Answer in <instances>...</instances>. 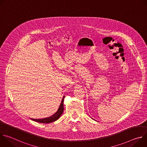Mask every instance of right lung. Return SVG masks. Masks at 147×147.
I'll use <instances>...</instances> for the list:
<instances>
[{
  "label": "right lung",
  "mask_w": 147,
  "mask_h": 147,
  "mask_svg": "<svg viewBox=\"0 0 147 147\" xmlns=\"http://www.w3.org/2000/svg\"><path fill=\"white\" fill-rule=\"evenodd\" d=\"M64 99H65V96L62 98V100L61 101V103H60V105L58 110L57 111V112L55 113H54L51 116L46 117V118H44V119H31H31L34 121H35L36 122L41 123H52V122H53V121L57 120V119H59V117L62 115L63 112Z\"/></svg>",
  "instance_id": "obj_1"
}]
</instances>
